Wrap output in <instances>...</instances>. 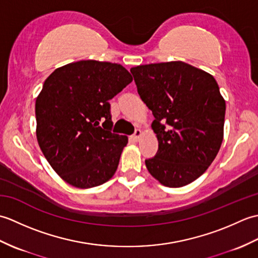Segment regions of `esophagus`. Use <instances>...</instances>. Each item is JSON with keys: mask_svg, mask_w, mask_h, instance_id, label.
Here are the masks:
<instances>
[{"mask_svg": "<svg viewBox=\"0 0 258 258\" xmlns=\"http://www.w3.org/2000/svg\"><path fill=\"white\" fill-rule=\"evenodd\" d=\"M141 135H142V131H141L140 128H136L134 134H133V139H134L135 141H139V139L141 138Z\"/></svg>", "mask_w": 258, "mask_h": 258, "instance_id": "34e87169", "label": "esophagus"}]
</instances>
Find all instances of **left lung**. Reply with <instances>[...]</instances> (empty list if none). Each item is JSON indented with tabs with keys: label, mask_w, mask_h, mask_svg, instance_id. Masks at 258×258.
<instances>
[{
	"label": "left lung",
	"mask_w": 258,
	"mask_h": 258,
	"mask_svg": "<svg viewBox=\"0 0 258 258\" xmlns=\"http://www.w3.org/2000/svg\"><path fill=\"white\" fill-rule=\"evenodd\" d=\"M139 95L155 119L156 155L145 160L153 177L182 187L204 174L221 149L225 101L211 74L176 61L131 69Z\"/></svg>",
	"instance_id": "8db88e82"
}]
</instances>
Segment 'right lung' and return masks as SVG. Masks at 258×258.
Here are the masks:
<instances>
[{
  "label": "right lung",
  "instance_id": "obj_1",
  "mask_svg": "<svg viewBox=\"0 0 258 258\" xmlns=\"http://www.w3.org/2000/svg\"><path fill=\"white\" fill-rule=\"evenodd\" d=\"M133 81L120 64L87 59L56 69L35 102L36 138L47 162L79 188L112 178L127 136L112 133L108 101Z\"/></svg>",
  "mask_w": 258,
  "mask_h": 258
}]
</instances>
